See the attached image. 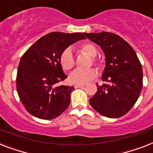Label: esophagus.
<instances>
[{"mask_svg": "<svg viewBox=\"0 0 153 153\" xmlns=\"http://www.w3.org/2000/svg\"><path fill=\"white\" fill-rule=\"evenodd\" d=\"M83 86H85V85H74V88H75V89H77V88L83 87Z\"/></svg>", "mask_w": 153, "mask_h": 153, "instance_id": "1", "label": "esophagus"}]
</instances>
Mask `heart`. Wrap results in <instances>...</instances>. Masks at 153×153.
Segmentation results:
<instances>
[{
    "label": "heart",
    "mask_w": 153,
    "mask_h": 153,
    "mask_svg": "<svg viewBox=\"0 0 153 153\" xmlns=\"http://www.w3.org/2000/svg\"><path fill=\"white\" fill-rule=\"evenodd\" d=\"M81 53L91 57V64L96 65L99 68H101V64L95 56L97 54V50L94 45L89 42L82 43L78 46ZM59 64L63 70L65 71H71L74 66V59L72 52L70 48H66L62 52L59 56ZM97 76V71L94 68H89L86 70H74L69 76V81L75 85H84L86 82L95 79Z\"/></svg>",
    "instance_id": "obj_1"
}]
</instances>
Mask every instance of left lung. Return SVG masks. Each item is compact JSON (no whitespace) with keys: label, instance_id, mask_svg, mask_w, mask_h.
Returning <instances> with one entry per match:
<instances>
[{"label":"left lung","instance_id":"obj_1","mask_svg":"<svg viewBox=\"0 0 153 153\" xmlns=\"http://www.w3.org/2000/svg\"><path fill=\"white\" fill-rule=\"evenodd\" d=\"M85 35L100 45L106 58L101 79L108 83L97 85V91L89 103L105 117H121L135 105L142 89L141 62L134 48L115 33H85Z\"/></svg>","mask_w":153,"mask_h":153}]
</instances>
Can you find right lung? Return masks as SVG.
I'll return each instance as SVG.
<instances>
[{"label":"right lung","mask_w":153,"mask_h":153,"mask_svg":"<svg viewBox=\"0 0 153 153\" xmlns=\"http://www.w3.org/2000/svg\"><path fill=\"white\" fill-rule=\"evenodd\" d=\"M84 34L52 32L38 39L21 57L16 89L30 114L48 120L68 108L74 88L57 84L68 78L59 64V56L70 45L85 39Z\"/></svg>","instance_id":"right-lung-1"}]
</instances>
